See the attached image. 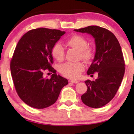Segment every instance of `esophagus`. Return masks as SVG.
Returning a JSON list of instances; mask_svg holds the SVG:
<instances>
[{
	"label": "esophagus",
	"instance_id": "1",
	"mask_svg": "<svg viewBox=\"0 0 134 134\" xmlns=\"http://www.w3.org/2000/svg\"><path fill=\"white\" fill-rule=\"evenodd\" d=\"M70 82H71V83H79V81H77V80H71Z\"/></svg>",
	"mask_w": 134,
	"mask_h": 134
}]
</instances>
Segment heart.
I'll use <instances>...</instances> for the list:
<instances>
[{
  "mask_svg": "<svg viewBox=\"0 0 134 134\" xmlns=\"http://www.w3.org/2000/svg\"><path fill=\"white\" fill-rule=\"evenodd\" d=\"M66 43L69 47L79 51L78 58L86 63H89L93 59L94 51L91 47L88 46L87 40L83 36L74 35L68 38ZM51 54L55 59L62 62L65 56V50L60 43H56L53 46ZM84 68L83 63L80 62H67L62 64L59 67V71L64 76L71 79H76L81 74Z\"/></svg>",
  "mask_w": 134,
  "mask_h": 134,
  "instance_id": "b5f03b06",
  "label": "heart"
}]
</instances>
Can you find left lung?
I'll return each instance as SVG.
<instances>
[{
  "label": "left lung",
  "mask_w": 134,
  "mask_h": 134,
  "mask_svg": "<svg viewBox=\"0 0 134 134\" xmlns=\"http://www.w3.org/2000/svg\"><path fill=\"white\" fill-rule=\"evenodd\" d=\"M74 30L94 38L96 53L87 74L97 72L98 77L85 82L88 89L81 99L90 107L100 108L114 98L123 78L125 63L120 44L113 33L102 27L91 25Z\"/></svg>",
  "instance_id": "8db88e82"
}]
</instances>
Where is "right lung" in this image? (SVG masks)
Listing matches in <instances>:
<instances>
[{"mask_svg":"<svg viewBox=\"0 0 134 134\" xmlns=\"http://www.w3.org/2000/svg\"><path fill=\"white\" fill-rule=\"evenodd\" d=\"M65 34L56 29H33L16 46L10 62L11 73L18 96L30 107L40 109L54 104L62 88L68 83L52 67L51 50ZM47 70L53 73L50 79L43 77Z\"/></svg>","mask_w":134,"mask_h":134,"instance_id":"1","label":"right lung"}]
</instances>
